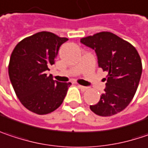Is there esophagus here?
<instances>
[{
  "label": "esophagus",
  "instance_id": "obj_1",
  "mask_svg": "<svg viewBox=\"0 0 148 148\" xmlns=\"http://www.w3.org/2000/svg\"><path fill=\"white\" fill-rule=\"evenodd\" d=\"M78 87L82 91H86V90H88V87H86V86H80V85H79Z\"/></svg>",
  "mask_w": 148,
  "mask_h": 148
}]
</instances>
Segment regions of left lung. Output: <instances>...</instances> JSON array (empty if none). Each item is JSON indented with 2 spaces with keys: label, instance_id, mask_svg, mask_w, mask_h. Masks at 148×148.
I'll return each mask as SVG.
<instances>
[{
  "label": "left lung",
  "instance_id": "1",
  "mask_svg": "<svg viewBox=\"0 0 148 148\" xmlns=\"http://www.w3.org/2000/svg\"><path fill=\"white\" fill-rule=\"evenodd\" d=\"M80 42L95 50L99 68L108 72L105 92L97 104L90 106V110L103 117L121 112L133 99L140 82L142 64L138 51L111 32L84 37Z\"/></svg>",
  "mask_w": 148,
  "mask_h": 148
}]
</instances>
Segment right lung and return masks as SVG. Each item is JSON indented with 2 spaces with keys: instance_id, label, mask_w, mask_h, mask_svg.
<instances>
[{
  "instance_id": "right-lung-1",
  "label": "right lung",
  "mask_w": 148,
  "mask_h": 148,
  "mask_svg": "<svg viewBox=\"0 0 148 148\" xmlns=\"http://www.w3.org/2000/svg\"><path fill=\"white\" fill-rule=\"evenodd\" d=\"M68 40L42 31L22 40L12 52L8 65L11 83L21 103L34 114H50L59 108L71 85L53 80L46 74Z\"/></svg>"
}]
</instances>
